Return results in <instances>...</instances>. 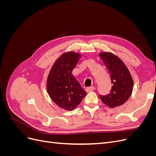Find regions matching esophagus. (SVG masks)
Masks as SVG:
<instances>
[{"instance_id": "1", "label": "esophagus", "mask_w": 156, "mask_h": 156, "mask_svg": "<svg viewBox=\"0 0 156 156\" xmlns=\"http://www.w3.org/2000/svg\"><path fill=\"white\" fill-rule=\"evenodd\" d=\"M94 89V87H87V88H85V90H86L87 92H89L92 91Z\"/></svg>"}]
</instances>
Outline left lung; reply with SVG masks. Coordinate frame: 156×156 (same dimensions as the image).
Here are the masks:
<instances>
[{
  "mask_svg": "<svg viewBox=\"0 0 156 156\" xmlns=\"http://www.w3.org/2000/svg\"><path fill=\"white\" fill-rule=\"evenodd\" d=\"M110 73L112 88L110 94L100 96L102 102L110 108L120 107L131 96L133 89V80L129 69L119 56L111 52L99 53Z\"/></svg>",
  "mask_w": 156,
  "mask_h": 156,
  "instance_id": "8db88e82",
  "label": "left lung"
}]
</instances>
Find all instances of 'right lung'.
Instances as JSON below:
<instances>
[{
  "label": "right lung",
  "mask_w": 156,
  "mask_h": 156,
  "mask_svg": "<svg viewBox=\"0 0 156 156\" xmlns=\"http://www.w3.org/2000/svg\"><path fill=\"white\" fill-rule=\"evenodd\" d=\"M81 56L72 51L65 52L55 60L47 79L46 88L50 98L64 110H74L87 95L72 74Z\"/></svg>",
  "instance_id": "right-lung-1"
}]
</instances>
